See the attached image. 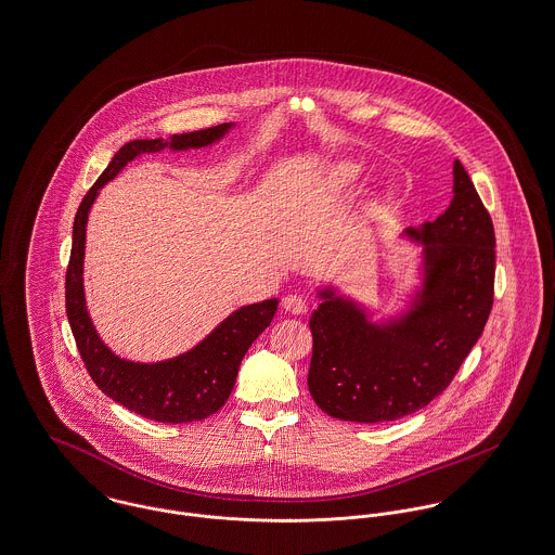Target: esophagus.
I'll use <instances>...</instances> for the list:
<instances>
[{
	"label": "esophagus",
	"mask_w": 555,
	"mask_h": 555,
	"mask_svg": "<svg viewBox=\"0 0 555 555\" xmlns=\"http://www.w3.org/2000/svg\"><path fill=\"white\" fill-rule=\"evenodd\" d=\"M283 308H285V312H289V314H306L308 304H306V299H301L299 295H287V297L283 299Z\"/></svg>",
	"instance_id": "34e87169"
}]
</instances>
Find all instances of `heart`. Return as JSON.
Masks as SVG:
<instances>
[{
	"instance_id": "heart-1",
	"label": "heart",
	"mask_w": 555,
	"mask_h": 555,
	"mask_svg": "<svg viewBox=\"0 0 555 555\" xmlns=\"http://www.w3.org/2000/svg\"><path fill=\"white\" fill-rule=\"evenodd\" d=\"M359 176L360 165L352 164V162L337 165V169H335V184L341 186V189H348V186H352L359 180Z\"/></svg>"
}]
</instances>
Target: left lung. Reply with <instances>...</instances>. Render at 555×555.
Returning a JSON list of instances; mask_svg holds the SVG:
<instances>
[{"mask_svg": "<svg viewBox=\"0 0 555 555\" xmlns=\"http://www.w3.org/2000/svg\"><path fill=\"white\" fill-rule=\"evenodd\" d=\"M400 236L422 249L388 317L331 281L317 287L308 390L335 420L379 424L424 409L447 390L489 321L494 230L456 159L447 211Z\"/></svg>", "mask_w": 555, "mask_h": 555, "instance_id": "left-lung-1", "label": "left lung"}]
</instances>
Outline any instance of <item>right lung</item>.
<instances>
[{
    "label": "right lung",
    "mask_w": 555,
    "mask_h": 555,
    "mask_svg": "<svg viewBox=\"0 0 555 555\" xmlns=\"http://www.w3.org/2000/svg\"><path fill=\"white\" fill-rule=\"evenodd\" d=\"M234 128L236 124H222L207 130L173 133L167 140H131L124 144L100 173L96 184L83 196L73 222V247L65 287L66 317L77 350L90 377L108 398L135 415L162 424L201 422L214 415L229 400L241 360L260 337L261 331L272 323L279 299L270 297L236 308L220 325L214 326L209 335L178 357L157 362L121 359L100 339L86 304L83 258L88 216L99 198L100 189L121 173L133 159L149 153H162L165 149L173 153L207 149L224 140Z\"/></svg>",
    "instance_id": "obj_1"
}]
</instances>
